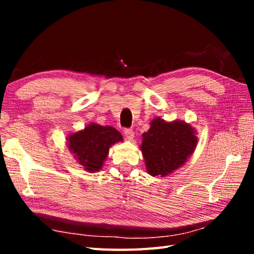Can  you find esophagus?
Wrapping results in <instances>:
<instances>
[{"mask_svg":"<svg viewBox=\"0 0 254 254\" xmlns=\"http://www.w3.org/2000/svg\"><path fill=\"white\" fill-rule=\"evenodd\" d=\"M124 136H126V138L127 139H133L134 137V132L132 128H124Z\"/></svg>","mask_w":254,"mask_h":254,"instance_id":"1","label":"esophagus"}]
</instances>
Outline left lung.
I'll return each instance as SVG.
<instances>
[{
    "instance_id": "obj_1",
    "label": "left lung",
    "mask_w": 254,
    "mask_h": 254,
    "mask_svg": "<svg viewBox=\"0 0 254 254\" xmlns=\"http://www.w3.org/2000/svg\"><path fill=\"white\" fill-rule=\"evenodd\" d=\"M196 142L190 124L155 119L149 130L143 134L141 146L148 174L165 177L179 168L193 153Z\"/></svg>"
}]
</instances>
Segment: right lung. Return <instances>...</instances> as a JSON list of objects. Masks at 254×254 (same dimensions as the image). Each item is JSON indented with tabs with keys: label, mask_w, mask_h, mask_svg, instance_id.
Instances as JSON below:
<instances>
[{
	"label": "right lung",
	"mask_w": 254,
	"mask_h": 254,
	"mask_svg": "<svg viewBox=\"0 0 254 254\" xmlns=\"http://www.w3.org/2000/svg\"><path fill=\"white\" fill-rule=\"evenodd\" d=\"M121 133L115 127L89 124L84 131L68 137V147L85 170L96 172L101 169L112 144L122 141Z\"/></svg>",
	"instance_id": "add662e5"
}]
</instances>
